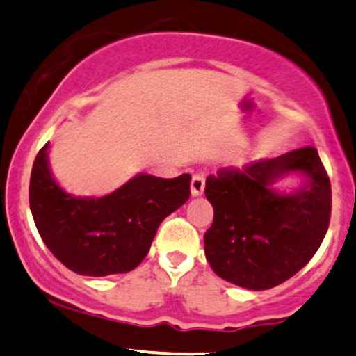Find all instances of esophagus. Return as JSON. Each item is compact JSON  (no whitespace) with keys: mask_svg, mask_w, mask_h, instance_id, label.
Masks as SVG:
<instances>
[{"mask_svg":"<svg viewBox=\"0 0 356 356\" xmlns=\"http://www.w3.org/2000/svg\"><path fill=\"white\" fill-rule=\"evenodd\" d=\"M204 193V174H194L191 181V194L201 196Z\"/></svg>","mask_w":356,"mask_h":356,"instance_id":"obj_1","label":"esophagus"}]
</instances>
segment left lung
<instances>
[{"mask_svg":"<svg viewBox=\"0 0 356 356\" xmlns=\"http://www.w3.org/2000/svg\"><path fill=\"white\" fill-rule=\"evenodd\" d=\"M298 171L307 181L291 195L272 184ZM211 203V227L204 254L220 278L268 290L300 271L312 259L331 218V182L314 147L238 168H220L204 188Z\"/></svg>","mask_w":356,"mask_h":356,"instance_id":"1","label":"left lung"}]
</instances>
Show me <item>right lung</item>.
<instances>
[{
  "label": "right lung",
  "instance_id": "obj_1",
  "mask_svg": "<svg viewBox=\"0 0 356 356\" xmlns=\"http://www.w3.org/2000/svg\"><path fill=\"white\" fill-rule=\"evenodd\" d=\"M47 149L49 143L33 160L30 211L47 249L78 275L109 276L136 268L162 220L189 200V174H140L107 196L74 197L52 177Z\"/></svg>",
  "mask_w": 356,
  "mask_h": 356
}]
</instances>
